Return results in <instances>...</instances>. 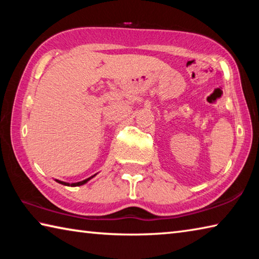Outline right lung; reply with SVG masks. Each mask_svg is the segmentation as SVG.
<instances>
[{"label": "right lung", "instance_id": "1", "mask_svg": "<svg viewBox=\"0 0 259 259\" xmlns=\"http://www.w3.org/2000/svg\"><path fill=\"white\" fill-rule=\"evenodd\" d=\"M97 175V174H96ZM96 175H94V176H91V177H89V178H87V179H84V181H82V182H77V183H72V184H69V183H65V182H61V181H58V179H56V182L57 183H59V184H63V185H65V186H72V187H75V186H81V185H83V184H85V183H88L90 181L91 178H94Z\"/></svg>", "mask_w": 259, "mask_h": 259}]
</instances>
